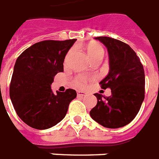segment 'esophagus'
<instances>
[{"instance_id": "34e87169", "label": "esophagus", "mask_w": 159, "mask_h": 159, "mask_svg": "<svg viewBox=\"0 0 159 159\" xmlns=\"http://www.w3.org/2000/svg\"><path fill=\"white\" fill-rule=\"evenodd\" d=\"M87 95V93L82 92V91H78L77 92V96L78 97H84V96H86Z\"/></svg>"}]
</instances>
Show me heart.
I'll list each match as a JSON object with an SVG mask.
<instances>
[{
    "instance_id": "heart-1",
    "label": "heart",
    "mask_w": 159,
    "mask_h": 159,
    "mask_svg": "<svg viewBox=\"0 0 159 159\" xmlns=\"http://www.w3.org/2000/svg\"><path fill=\"white\" fill-rule=\"evenodd\" d=\"M71 50L68 53V55L66 56V62L67 61V60L69 58V57L70 56V54L72 53ZM87 52L89 57H90V59L92 60L93 61H94L96 60H102L104 56V49L102 48L101 45L98 43H92L90 45L88 46L87 48ZM88 79L84 76H78L76 78L75 81V84L77 87L79 88H83L85 86L86 83H87Z\"/></svg>"
}]
</instances>
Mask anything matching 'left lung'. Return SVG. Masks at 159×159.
<instances>
[{"mask_svg": "<svg viewBox=\"0 0 159 159\" xmlns=\"http://www.w3.org/2000/svg\"><path fill=\"white\" fill-rule=\"evenodd\" d=\"M94 39L108 52L109 72L100 84L103 89H110L111 95L94 93L98 102L90 116L104 127H123L136 116L144 99V67L128 44L109 37Z\"/></svg>", "mask_w": 159, "mask_h": 159, "instance_id": "obj_1", "label": "left lung"}]
</instances>
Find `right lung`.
<instances>
[{"label":"right lung","mask_w":159,"mask_h":159,"mask_svg":"<svg viewBox=\"0 0 159 159\" xmlns=\"http://www.w3.org/2000/svg\"><path fill=\"white\" fill-rule=\"evenodd\" d=\"M77 39L46 40L24 51L15 61L10 98L19 117L32 128L46 130L64 119L75 89L54 93V76L63 72V62Z\"/></svg>","instance_id":"right-lung-1"}]
</instances>
